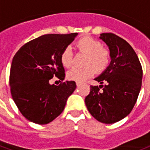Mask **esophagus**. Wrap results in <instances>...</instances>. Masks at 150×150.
<instances>
[{
    "instance_id": "1",
    "label": "esophagus",
    "mask_w": 150,
    "mask_h": 150,
    "mask_svg": "<svg viewBox=\"0 0 150 150\" xmlns=\"http://www.w3.org/2000/svg\"><path fill=\"white\" fill-rule=\"evenodd\" d=\"M80 85H81V83H80V82H79V81H76V85H77L78 87H79V86H80Z\"/></svg>"
}]
</instances>
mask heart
I'll use <instances>...</instances> for the list:
<instances>
[{"label":"heart","mask_w":150,"mask_h":150,"mask_svg":"<svg viewBox=\"0 0 150 150\" xmlns=\"http://www.w3.org/2000/svg\"><path fill=\"white\" fill-rule=\"evenodd\" d=\"M78 50L87 54L84 68L74 67L67 72V79L71 81L81 82L94 75L95 69L103 71L108 68L111 61L110 50L103 47V44L90 36L82 37L76 42ZM60 61L64 67H70L73 63V54L71 48L67 46L62 52Z\"/></svg>","instance_id":"b5f03b06"}]
</instances>
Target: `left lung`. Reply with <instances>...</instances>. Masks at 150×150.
<instances>
[{"instance_id":"obj_1","label":"left lung","mask_w":150,"mask_h":150,"mask_svg":"<svg viewBox=\"0 0 150 150\" xmlns=\"http://www.w3.org/2000/svg\"><path fill=\"white\" fill-rule=\"evenodd\" d=\"M100 39L109 47L111 61L94 79L100 85H91L85 101L97 120L114 124L126 117L135 105L141 89L143 69L135 51L124 39L110 33H101Z\"/></svg>"}]
</instances>
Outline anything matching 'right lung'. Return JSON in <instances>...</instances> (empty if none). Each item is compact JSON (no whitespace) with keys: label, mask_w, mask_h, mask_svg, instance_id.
<instances>
[{"label":"right lung","mask_w":150,"mask_h":150,"mask_svg":"<svg viewBox=\"0 0 150 150\" xmlns=\"http://www.w3.org/2000/svg\"><path fill=\"white\" fill-rule=\"evenodd\" d=\"M77 33L46 34L24 44L15 54L10 72L13 101L25 118L47 124L60 115L67 99L76 88L74 81L50 85L54 76L63 81L62 52L75 40Z\"/></svg>","instance_id":"obj_1"}]
</instances>
